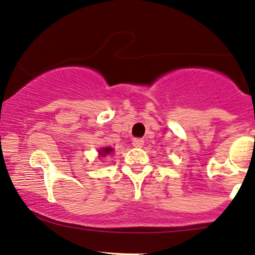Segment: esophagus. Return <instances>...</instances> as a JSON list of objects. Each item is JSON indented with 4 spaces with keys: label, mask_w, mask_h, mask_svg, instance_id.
I'll list each match as a JSON object with an SVG mask.
<instances>
[{
    "label": "esophagus",
    "mask_w": 255,
    "mask_h": 255,
    "mask_svg": "<svg viewBox=\"0 0 255 255\" xmlns=\"http://www.w3.org/2000/svg\"><path fill=\"white\" fill-rule=\"evenodd\" d=\"M132 144L134 147H142L144 145V140L142 139V138H134V139L132 140Z\"/></svg>",
    "instance_id": "34e87169"
}]
</instances>
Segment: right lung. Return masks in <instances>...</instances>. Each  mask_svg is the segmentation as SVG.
<instances>
[{"mask_svg":"<svg viewBox=\"0 0 255 255\" xmlns=\"http://www.w3.org/2000/svg\"><path fill=\"white\" fill-rule=\"evenodd\" d=\"M112 151H113L112 147H104V149L100 150V155L106 156V155H109V153H111Z\"/></svg>","mask_w":255,"mask_h":255,"instance_id":"1","label":"right lung"}]
</instances>
